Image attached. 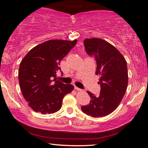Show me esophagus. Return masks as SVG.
<instances>
[{"label": "esophagus", "mask_w": 148, "mask_h": 148, "mask_svg": "<svg viewBox=\"0 0 148 148\" xmlns=\"http://www.w3.org/2000/svg\"><path fill=\"white\" fill-rule=\"evenodd\" d=\"M74 89H76V90H77V91H82V89H81L79 88V87H76V86H74Z\"/></svg>", "instance_id": "34e87169"}]
</instances>
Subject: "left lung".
<instances>
[{
	"mask_svg": "<svg viewBox=\"0 0 148 148\" xmlns=\"http://www.w3.org/2000/svg\"><path fill=\"white\" fill-rule=\"evenodd\" d=\"M87 53L95 56L97 62L95 74H99V96L87 91L90 103L82 106L88 116L100 117L108 116L116 110L123 98L128 85L127 61L116 47L104 40L87 38L84 41Z\"/></svg>",
	"mask_w": 148,
	"mask_h": 148,
	"instance_id": "1",
	"label": "left lung"
}]
</instances>
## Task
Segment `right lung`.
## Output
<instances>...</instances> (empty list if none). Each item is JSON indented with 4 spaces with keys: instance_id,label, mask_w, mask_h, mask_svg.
Segmentation results:
<instances>
[{
    "instance_id": "1",
    "label": "right lung",
    "mask_w": 148,
    "mask_h": 148,
    "mask_svg": "<svg viewBox=\"0 0 148 148\" xmlns=\"http://www.w3.org/2000/svg\"><path fill=\"white\" fill-rule=\"evenodd\" d=\"M76 42L77 40H47L30 50L21 61L18 72L20 89L34 112L46 114L59 111L64 97L74 89L72 85L64 84L55 77L61 70L60 62Z\"/></svg>"
}]
</instances>
